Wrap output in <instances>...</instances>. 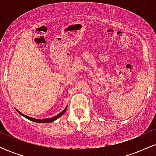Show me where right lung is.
I'll list each match as a JSON object with an SVG mask.
<instances>
[{
  "label": "right lung",
  "instance_id": "right-lung-1",
  "mask_svg": "<svg viewBox=\"0 0 156 156\" xmlns=\"http://www.w3.org/2000/svg\"><path fill=\"white\" fill-rule=\"evenodd\" d=\"M67 106H66V108H64L62 112L59 113V114H57V115L55 116V117H51V118H48V119H35V118L30 117H28V116L23 114V113H21L20 112H19V111L17 110V109H16V111H17V112H18L20 114V115H22L23 117H26V119H29V120H31L32 122H39V123H49V122H52L56 120L57 119H58V118H59L60 117H62V116L64 114V112H65L66 111H67Z\"/></svg>",
  "mask_w": 156,
  "mask_h": 156
}]
</instances>
